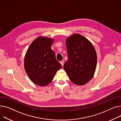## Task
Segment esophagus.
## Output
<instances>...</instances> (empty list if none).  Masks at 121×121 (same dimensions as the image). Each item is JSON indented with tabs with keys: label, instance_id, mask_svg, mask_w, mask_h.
Listing matches in <instances>:
<instances>
[{
	"label": "esophagus",
	"instance_id": "34e87169",
	"mask_svg": "<svg viewBox=\"0 0 121 121\" xmlns=\"http://www.w3.org/2000/svg\"><path fill=\"white\" fill-rule=\"evenodd\" d=\"M60 63H61V65L62 66H63V63H64V61L62 60H61V61H60Z\"/></svg>",
	"mask_w": 121,
	"mask_h": 121
}]
</instances>
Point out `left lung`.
Wrapping results in <instances>:
<instances>
[{"label": "left lung", "mask_w": 121, "mask_h": 121, "mask_svg": "<svg viewBox=\"0 0 121 121\" xmlns=\"http://www.w3.org/2000/svg\"><path fill=\"white\" fill-rule=\"evenodd\" d=\"M68 60L64 69L70 80L78 86H83L93 77L97 66V53L91 42L79 34L66 39Z\"/></svg>", "instance_id": "8db88e82"}]
</instances>
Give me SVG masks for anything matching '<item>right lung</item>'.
<instances>
[{
  "label": "right lung",
  "mask_w": 121,
  "mask_h": 121,
  "mask_svg": "<svg viewBox=\"0 0 121 121\" xmlns=\"http://www.w3.org/2000/svg\"><path fill=\"white\" fill-rule=\"evenodd\" d=\"M54 41L53 39L39 37L32 42L25 54V71L31 81L40 86L50 83L62 67L51 48Z\"/></svg>",
  "instance_id": "1"
}]
</instances>
